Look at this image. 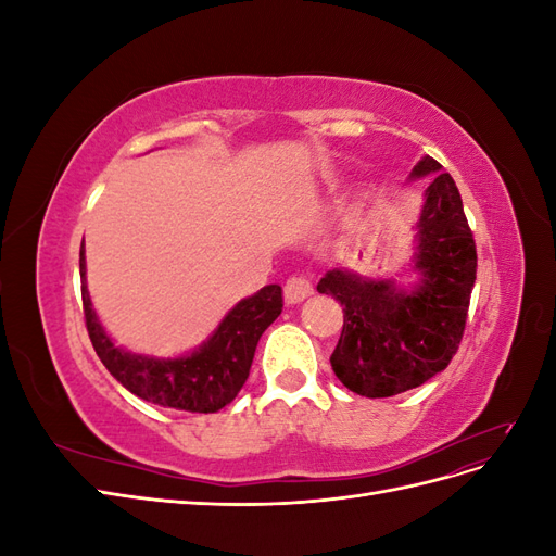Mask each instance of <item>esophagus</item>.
<instances>
[{"mask_svg":"<svg viewBox=\"0 0 556 556\" xmlns=\"http://www.w3.org/2000/svg\"><path fill=\"white\" fill-rule=\"evenodd\" d=\"M313 294V285L306 276L301 274H294L288 278V282H285V301L288 304H299V301H304Z\"/></svg>","mask_w":556,"mask_h":556,"instance_id":"34e87169","label":"esophagus"}]
</instances>
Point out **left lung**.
<instances>
[{
    "label": "left lung",
    "mask_w": 556,
    "mask_h": 556,
    "mask_svg": "<svg viewBox=\"0 0 556 556\" xmlns=\"http://www.w3.org/2000/svg\"><path fill=\"white\" fill-rule=\"evenodd\" d=\"M431 176L417 223L415 290L392 280H364L333 268L317 282L343 306V331L331 368L350 392L384 399L408 392L441 374L459 350L478 252L462 194L433 157H422L413 178Z\"/></svg>",
    "instance_id": "1"
}]
</instances>
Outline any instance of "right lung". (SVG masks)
<instances>
[{
	"label": "right lung",
	"mask_w": 556,
	"mask_h": 556,
	"mask_svg": "<svg viewBox=\"0 0 556 556\" xmlns=\"http://www.w3.org/2000/svg\"><path fill=\"white\" fill-rule=\"evenodd\" d=\"M80 296L92 348L109 374L131 394L162 408L217 413L241 392L264 329L282 311L280 285H266L229 311L220 327L197 352L180 359H150L115 348L92 311L80 245Z\"/></svg>",
	"instance_id": "1"
}]
</instances>
